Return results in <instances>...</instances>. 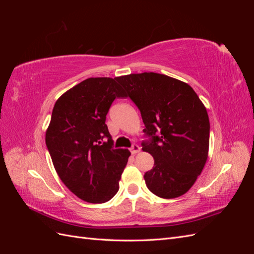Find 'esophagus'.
<instances>
[{
    "label": "esophagus",
    "instance_id": "esophagus-1",
    "mask_svg": "<svg viewBox=\"0 0 254 254\" xmlns=\"http://www.w3.org/2000/svg\"><path fill=\"white\" fill-rule=\"evenodd\" d=\"M141 150V147L139 145H136V144H133L131 147H130V152L132 153V155H135V153H137Z\"/></svg>",
    "mask_w": 254,
    "mask_h": 254
}]
</instances>
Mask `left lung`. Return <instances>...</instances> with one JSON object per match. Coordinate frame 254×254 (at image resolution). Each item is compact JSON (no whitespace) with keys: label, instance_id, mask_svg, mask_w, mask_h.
<instances>
[{"label":"left lung","instance_id":"1","mask_svg":"<svg viewBox=\"0 0 254 254\" xmlns=\"http://www.w3.org/2000/svg\"><path fill=\"white\" fill-rule=\"evenodd\" d=\"M118 81L139 108L148 140L143 151L155 159L144 179L158 197L182 196L201 174L209 152V115L188 83L158 73L120 76Z\"/></svg>","mask_w":254,"mask_h":254}]
</instances>
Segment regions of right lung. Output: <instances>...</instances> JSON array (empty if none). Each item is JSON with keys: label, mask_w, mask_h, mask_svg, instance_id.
Wrapping results in <instances>:
<instances>
[{"label": "right lung", "mask_w": 254, "mask_h": 254, "mask_svg": "<svg viewBox=\"0 0 254 254\" xmlns=\"http://www.w3.org/2000/svg\"><path fill=\"white\" fill-rule=\"evenodd\" d=\"M126 96L118 77H92L66 91L54 106L47 147L61 181L87 202H107L119 190L130 151L113 148L105 122L114 99Z\"/></svg>", "instance_id": "right-lung-1"}]
</instances>
